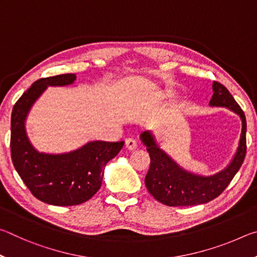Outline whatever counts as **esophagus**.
<instances>
[{"label": "esophagus", "instance_id": "34e87169", "mask_svg": "<svg viewBox=\"0 0 257 257\" xmlns=\"http://www.w3.org/2000/svg\"><path fill=\"white\" fill-rule=\"evenodd\" d=\"M125 149L128 151H135L137 149V142L134 138L125 139Z\"/></svg>", "mask_w": 257, "mask_h": 257}]
</instances>
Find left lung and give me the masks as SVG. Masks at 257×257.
Segmentation results:
<instances>
[{"instance_id":"1","label":"left lung","mask_w":257,"mask_h":257,"mask_svg":"<svg viewBox=\"0 0 257 257\" xmlns=\"http://www.w3.org/2000/svg\"><path fill=\"white\" fill-rule=\"evenodd\" d=\"M212 90L213 95L208 105L228 108L237 114L241 121V133L236 153L227 167L221 171L211 176H203L186 170L161 149L160 143L151 130L141 134V141L151 159L149 172L145 177L146 188L156 201L168 206H191L211 202L227 188L245 159V114L223 85L214 81L212 84Z\"/></svg>"}]
</instances>
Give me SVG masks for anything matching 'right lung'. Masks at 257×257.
<instances>
[{"label":"right lung","mask_w":257,"mask_h":257,"mask_svg":"<svg viewBox=\"0 0 257 257\" xmlns=\"http://www.w3.org/2000/svg\"><path fill=\"white\" fill-rule=\"evenodd\" d=\"M75 73L35 81L15 104L11 114V158L17 172L32 194L50 205L72 206L92 198L101 188L103 171L124 142L93 141L67 153H44L35 149L26 130L30 110L47 87L76 81Z\"/></svg>","instance_id":"1"}]
</instances>
